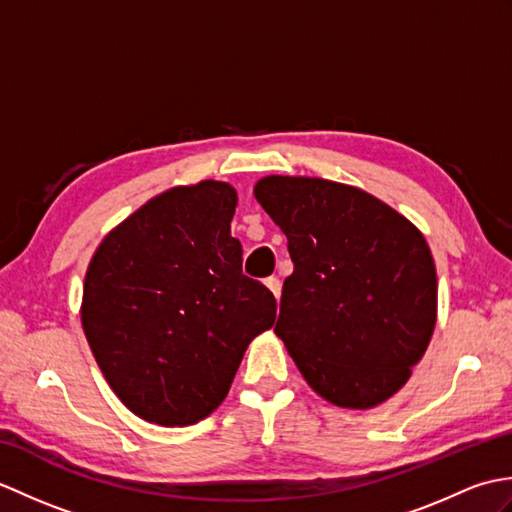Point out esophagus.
I'll return each instance as SVG.
<instances>
[{"label": "esophagus", "instance_id": "1", "mask_svg": "<svg viewBox=\"0 0 512 512\" xmlns=\"http://www.w3.org/2000/svg\"><path fill=\"white\" fill-rule=\"evenodd\" d=\"M266 286H268L270 292H273L275 299L279 301V297H281V281H279L277 277H268V279H266Z\"/></svg>", "mask_w": 512, "mask_h": 512}]
</instances>
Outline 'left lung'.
Instances as JSON below:
<instances>
[{
	"mask_svg": "<svg viewBox=\"0 0 512 512\" xmlns=\"http://www.w3.org/2000/svg\"><path fill=\"white\" fill-rule=\"evenodd\" d=\"M255 198L295 270L275 334L325 400L369 409L407 383L431 341L438 279L422 233L385 202L321 178L270 176Z\"/></svg>",
	"mask_w": 512,
	"mask_h": 512,
	"instance_id": "1",
	"label": "left lung"
}]
</instances>
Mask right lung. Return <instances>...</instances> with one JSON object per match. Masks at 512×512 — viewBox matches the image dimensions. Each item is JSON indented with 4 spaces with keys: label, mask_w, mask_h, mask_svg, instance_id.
<instances>
[{
    "label": "right lung",
    "mask_w": 512,
    "mask_h": 512,
    "mask_svg": "<svg viewBox=\"0 0 512 512\" xmlns=\"http://www.w3.org/2000/svg\"><path fill=\"white\" fill-rule=\"evenodd\" d=\"M235 204L224 182L171 189L92 257L83 330L114 394L147 422L184 427L209 416L248 343L275 323L273 292L242 273Z\"/></svg>",
    "instance_id": "obj_1"
}]
</instances>
